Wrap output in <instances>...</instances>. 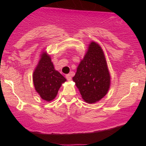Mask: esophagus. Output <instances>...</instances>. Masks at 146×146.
I'll list each match as a JSON object with an SVG mask.
<instances>
[{
    "instance_id": "34e87169",
    "label": "esophagus",
    "mask_w": 146,
    "mask_h": 146,
    "mask_svg": "<svg viewBox=\"0 0 146 146\" xmlns=\"http://www.w3.org/2000/svg\"><path fill=\"white\" fill-rule=\"evenodd\" d=\"M66 78L67 79V80H68V81H70V80H71V74H67L66 75Z\"/></svg>"
}]
</instances>
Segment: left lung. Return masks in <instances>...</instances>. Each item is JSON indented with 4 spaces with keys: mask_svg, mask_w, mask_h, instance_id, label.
<instances>
[{
    "mask_svg": "<svg viewBox=\"0 0 146 146\" xmlns=\"http://www.w3.org/2000/svg\"><path fill=\"white\" fill-rule=\"evenodd\" d=\"M73 80L87 103H96L107 94L110 86V74L103 49L96 42L88 44Z\"/></svg>",
    "mask_w": 146,
    "mask_h": 146,
    "instance_id": "left-lung-1",
    "label": "left lung"
}]
</instances>
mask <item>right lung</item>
Returning <instances> with one entry per match:
<instances>
[{"mask_svg": "<svg viewBox=\"0 0 146 146\" xmlns=\"http://www.w3.org/2000/svg\"><path fill=\"white\" fill-rule=\"evenodd\" d=\"M39 61L33 73L36 91L43 100L51 102L56 98L66 78L55 69L51 58L46 51H42Z\"/></svg>", "mask_w": 146, "mask_h": 146, "instance_id": "obj_1", "label": "right lung"}]
</instances>
